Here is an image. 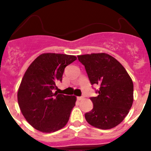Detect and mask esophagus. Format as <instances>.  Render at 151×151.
I'll return each mask as SVG.
<instances>
[{
  "label": "esophagus",
  "mask_w": 151,
  "mask_h": 151,
  "mask_svg": "<svg viewBox=\"0 0 151 151\" xmlns=\"http://www.w3.org/2000/svg\"><path fill=\"white\" fill-rule=\"evenodd\" d=\"M77 99V100L80 101V100H83V99H84V97H83V96H78Z\"/></svg>",
  "instance_id": "34e87169"
}]
</instances>
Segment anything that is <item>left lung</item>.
Instances as JSON below:
<instances>
[{
	"mask_svg": "<svg viewBox=\"0 0 151 151\" xmlns=\"http://www.w3.org/2000/svg\"><path fill=\"white\" fill-rule=\"evenodd\" d=\"M85 66L90 83L98 85V96L91 97L92 110L85 114L87 122L94 127L109 129L123 121L132 107L134 85L126 70L106 53L78 55Z\"/></svg>",
	"mask_w": 151,
	"mask_h": 151,
	"instance_id": "left-lung-1",
	"label": "left lung"
}]
</instances>
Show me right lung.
I'll return each mask as SVG.
<instances>
[{
	"instance_id": "add662e5",
	"label": "right lung",
	"mask_w": 151,
	"mask_h": 151,
	"mask_svg": "<svg viewBox=\"0 0 151 151\" xmlns=\"http://www.w3.org/2000/svg\"><path fill=\"white\" fill-rule=\"evenodd\" d=\"M77 57L45 53L36 58L23 76L17 93L18 104L26 121L34 129L50 133L66 125L76 97L58 94L56 83Z\"/></svg>"
}]
</instances>
